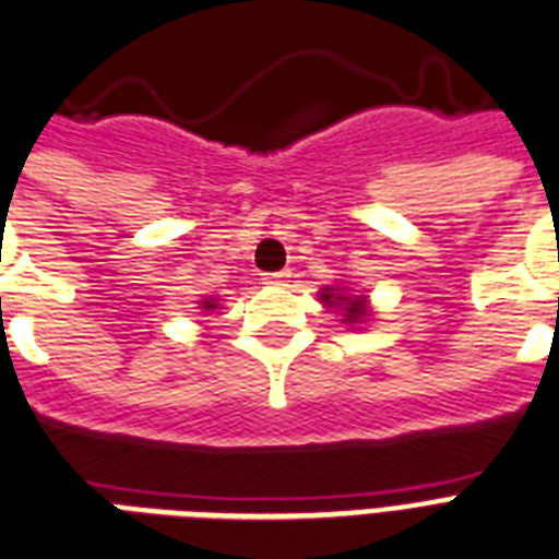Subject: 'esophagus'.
Listing matches in <instances>:
<instances>
[{
    "label": "esophagus",
    "instance_id": "esophagus-1",
    "mask_svg": "<svg viewBox=\"0 0 559 559\" xmlns=\"http://www.w3.org/2000/svg\"><path fill=\"white\" fill-rule=\"evenodd\" d=\"M289 278V272L287 270H281V272H266L264 275V284H284V281Z\"/></svg>",
    "mask_w": 559,
    "mask_h": 559
}]
</instances>
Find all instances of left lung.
I'll return each mask as SVG.
<instances>
[{"instance_id":"8db88e82","label":"left lung","mask_w":559,"mask_h":559,"mask_svg":"<svg viewBox=\"0 0 559 559\" xmlns=\"http://www.w3.org/2000/svg\"><path fill=\"white\" fill-rule=\"evenodd\" d=\"M319 301L326 310H335L338 321L347 326L367 324L373 319V307H370V295L350 289L347 284H335V287H321Z\"/></svg>"}]
</instances>
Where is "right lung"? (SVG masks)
<instances>
[{
	"mask_svg": "<svg viewBox=\"0 0 559 559\" xmlns=\"http://www.w3.org/2000/svg\"><path fill=\"white\" fill-rule=\"evenodd\" d=\"M221 298H212V295H206V298H201V301H198V307H201V312H215V310H221Z\"/></svg>",
	"mask_w": 559,
	"mask_h": 559,
	"instance_id": "add662e5",
	"label": "right lung"
}]
</instances>
